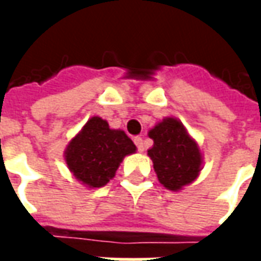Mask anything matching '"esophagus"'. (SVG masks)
<instances>
[{
    "instance_id": "1",
    "label": "esophagus",
    "mask_w": 261,
    "mask_h": 261,
    "mask_svg": "<svg viewBox=\"0 0 261 261\" xmlns=\"http://www.w3.org/2000/svg\"><path fill=\"white\" fill-rule=\"evenodd\" d=\"M134 142H136L137 149H138L140 152H144V149H145V145H144V140H142L141 137H136V138H134Z\"/></svg>"
}]
</instances>
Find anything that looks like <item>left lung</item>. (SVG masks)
<instances>
[{"mask_svg":"<svg viewBox=\"0 0 261 261\" xmlns=\"http://www.w3.org/2000/svg\"><path fill=\"white\" fill-rule=\"evenodd\" d=\"M153 145L148 149L159 181L169 190L192 183L201 169V153L180 121L168 117L149 130Z\"/></svg>","mask_w":261,"mask_h":261,"instance_id":"obj_1","label":"left lung"}]
</instances>
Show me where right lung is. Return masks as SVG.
I'll use <instances>...</instances> for the list:
<instances>
[{
  "mask_svg": "<svg viewBox=\"0 0 261 261\" xmlns=\"http://www.w3.org/2000/svg\"><path fill=\"white\" fill-rule=\"evenodd\" d=\"M136 145L124 131L112 130L108 121L92 117L65 149L68 169L84 185L102 187L119 168L125 155L136 152Z\"/></svg>",
  "mask_w": 261,
  "mask_h": 261,
  "instance_id": "1",
  "label": "right lung"
}]
</instances>
